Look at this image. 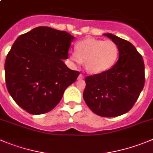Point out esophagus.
Listing matches in <instances>:
<instances>
[{
  "instance_id": "34e87169",
  "label": "esophagus",
  "mask_w": 153,
  "mask_h": 153,
  "mask_svg": "<svg viewBox=\"0 0 153 153\" xmlns=\"http://www.w3.org/2000/svg\"><path fill=\"white\" fill-rule=\"evenodd\" d=\"M83 78H84V76H83V75H81V74H80V75H78V79L81 80V79H83Z\"/></svg>"
}]
</instances>
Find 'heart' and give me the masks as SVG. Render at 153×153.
Instances as JSON below:
<instances>
[{
	"label": "heart",
	"instance_id": "heart-1",
	"mask_svg": "<svg viewBox=\"0 0 153 153\" xmlns=\"http://www.w3.org/2000/svg\"><path fill=\"white\" fill-rule=\"evenodd\" d=\"M76 52L69 53L70 59L76 64L85 62L89 73L100 74L110 69L117 62L119 51L114 41L86 38L75 45Z\"/></svg>",
	"mask_w": 153,
	"mask_h": 153
}]
</instances>
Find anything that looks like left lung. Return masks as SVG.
Masks as SVG:
<instances>
[{"label":"left lung","instance_id":"1","mask_svg":"<svg viewBox=\"0 0 153 153\" xmlns=\"http://www.w3.org/2000/svg\"><path fill=\"white\" fill-rule=\"evenodd\" d=\"M117 44L119 57L106 72L85 78L83 97L93 112L116 117L134 105L145 83L143 57L129 41L110 33L103 34Z\"/></svg>","mask_w":153,"mask_h":153}]
</instances>
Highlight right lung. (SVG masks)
<instances>
[{"mask_svg":"<svg viewBox=\"0 0 153 153\" xmlns=\"http://www.w3.org/2000/svg\"><path fill=\"white\" fill-rule=\"evenodd\" d=\"M75 37L65 31L39 26L21 35L6 58V85L13 99L32 115L52 110L79 72L66 66Z\"/></svg>","mask_w":153,"mask_h":153,"instance_id":"obj_1","label":"right lung"}]
</instances>
